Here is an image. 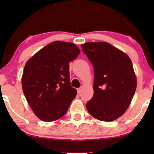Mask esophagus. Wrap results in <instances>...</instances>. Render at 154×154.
Wrapping results in <instances>:
<instances>
[{
    "mask_svg": "<svg viewBox=\"0 0 154 154\" xmlns=\"http://www.w3.org/2000/svg\"><path fill=\"white\" fill-rule=\"evenodd\" d=\"M82 88H78V89H77V93H78V94L81 93V92H82Z\"/></svg>",
    "mask_w": 154,
    "mask_h": 154,
    "instance_id": "1",
    "label": "esophagus"
}]
</instances>
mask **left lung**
Here are the masks:
<instances>
[{"label": "left lung", "mask_w": 154, "mask_h": 154, "mask_svg": "<svg viewBox=\"0 0 154 154\" xmlns=\"http://www.w3.org/2000/svg\"><path fill=\"white\" fill-rule=\"evenodd\" d=\"M81 46L94 68V94L86 108L95 119L114 121L128 109L135 94L137 80L131 60L106 42Z\"/></svg>", "instance_id": "left-lung-1"}]
</instances>
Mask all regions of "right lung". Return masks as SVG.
I'll return each mask as SVG.
<instances>
[{
    "instance_id": "1",
    "label": "right lung",
    "mask_w": 154,
    "mask_h": 154,
    "mask_svg": "<svg viewBox=\"0 0 154 154\" xmlns=\"http://www.w3.org/2000/svg\"><path fill=\"white\" fill-rule=\"evenodd\" d=\"M80 50L75 44L54 41L29 59L23 71L22 90L33 112L44 122L62 117L75 99L69 63Z\"/></svg>"
}]
</instances>
